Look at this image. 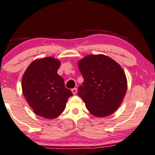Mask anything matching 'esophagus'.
<instances>
[{"label": "esophagus", "mask_w": 155, "mask_h": 155, "mask_svg": "<svg viewBox=\"0 0 155 155\" xmlns=\"http://www.w3.org/2000/svg\"><path fill=\"white\" fill-rule=\"evenodd\" d=\"M71 91H72V92H73V95H75V94L77 93V88H76V87L73 88V89L71 90Z\"/></svg>", "instance_id": "1"}]
</instances>
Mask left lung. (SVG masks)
Returning <instances> with one entry per match:
<instances>
[{
  "label": "left lung",
  "instance_id": "left-lung-1",
  "mask_svg": "<svg viewBox=\"0 0 155 155\" xmlns=\"http://www.w3.org/2000/svg\"><path fill=\"white\" fill-rule=\"evenodd\" d=\"M78 66L84 82L78 94L96 117L113 113L121 104L127 90L125 73L119 64L104 55H90Z\"/></svg>",
  "mask_w": 155,
  "mask_h": 155
}]
</instances>
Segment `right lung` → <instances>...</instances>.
I'll return each instance as SVG.
<instances>
[{
    "mask_svg": "<svg viewBox=\"0 0 155 155\" xmlns=\"http://www.w3.org/2000/svg\"><path fill=\"white\" fill-rule=\"evenodd\" d=\"M60 66V62L53 58L34 60L22 79L23 93L30 107L36 114L48 119L61 114L73 95L57 73Z\"/></svg>",
    "mask_w": 155,
    "mask_h": 155,
    "instance_id": "add662e5",
    "label": "right lung"
}]
</instances>
